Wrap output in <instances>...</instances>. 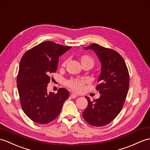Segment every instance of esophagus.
<instances>
[{
  "label": "esophagus",
  "mask_w": 150,
  "mask_h": 150,
  "mask_svg": "<svg viewBox=\"0 0 150 150\" xmlns=\"http://www.w3.org/2000/svg\"><path fill=\"white\" fill-rule=\"evenodd\" d=\"M71 96L73 98H76V97L78 96V95H76L75 93H71Z\"/></svg>",
  "instance_id": "obj_1"
}]
</instances>
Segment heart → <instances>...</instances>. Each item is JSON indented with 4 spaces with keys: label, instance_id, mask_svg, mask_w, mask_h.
Returning a JSON list of instances; mask_svg holds the SVG:
<instances>
[{
    "label": "heart",
    "instance_id": "heart-1",
    "mask_svg": "<svg viewBox=\"0 0 150 150\" xmlns=\"http://www.w3.org/2000/svg\"><path fill=\"white\" fill-rule=\"evenodd\" d=\"M81 63L83 66L89 65L91 67L95 64V59L91 55H82L79 58ZM66 61L62 63V66H65ZM88 83V80L86 79H71L67 81V85L68 88L76 92H81L83 88L86 83Z\"/></svg>",
    "mask_w": 150,
    "mask_h": 150
}]
</instances>
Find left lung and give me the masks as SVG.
Returning a JSON list of instances; mask_svg holds the SVG:
<instances>
[{
  "label": "left lung",
  "mask_w": 150,
  "mask_h": 150,
  "mask_svg": "<svg viewBox=\"0 0 150 150\" xmlns=\"http://www.w3.org/2000/svg\"><path fill=\"white\" fill-rule=\"evenodd\" d=\"M84 49L95 52L102 64V71L96 88L101 95L93 102L86 96L88 105L82 116L92 126H105L122 109L129 88V74L123 58L116 51L96 43Z\"/></svg>",
  "instance_id": "1"
}]
</instances>
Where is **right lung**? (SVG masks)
Masks as SVG:
<instances>
[{"instance_id":"right-lung-1","label":"right lung","mask_w":150,"mask_h":150,"mask_svg":"<svg viewBox=\"0 0 150 150\" xmlns=\"http://www.w3.org/2000/svg\"><path fill=\"white\" fill-rule=\"evenodd\" d=\"M71 48L47 41L27 51L21 59L16 81L20 104L34 122L47 124L54 120L68 98L69 93L63 88L56 94L47 93V84L57 71L59 57Z\"/></svg>"}]
</instances>
